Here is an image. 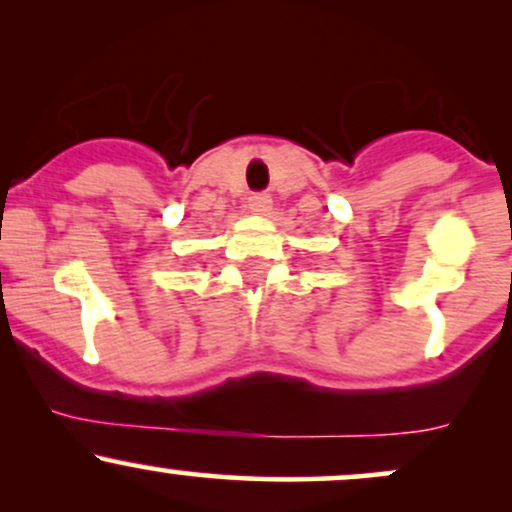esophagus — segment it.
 I'll list each match as a JSON object with an SVG mask.
<instances>
[{
	"label": "esophagus",
	"instance_id": "esophagus-1",
	"mask_svg": "<svg viewBox=\"0 0 512 512\" xmlns=\"http://www.w3.org/2000/svg\"><path fill=\"white\" fill-rule=\"evenodd\" d=\"M250 209L255 211V214H269V209H272V197L267 195V192H252L250 195Z\"/></svg>",
	"mask_w": 512,
	"mask_h": 512
}]
</instances>
